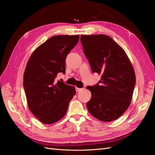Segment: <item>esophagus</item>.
I'll return each instance as SVG.
<instances>
[{
	"label": "esophagus",
	"instance_id": "esophagus-1",
	"mask_svg": "<svg viewBox=\"0 0 155 155\" xmlns=\"http://www.w3.org/2000/svg\"><path fill=\"white\" fill-rule=\"evenodd\" d=\"M81 90H82V88H78V87H76V92H79V91H81Z\"/></svg>",
	"mask_w": 155,
	"mask_h": 155
}]
</instances>
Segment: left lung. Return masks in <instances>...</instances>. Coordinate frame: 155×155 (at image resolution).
Returning a JSON list of instances; mask_svg holds the SVG:
<instances>
[{
	"mask_svg": "<svg viewBox=\"0 0 155 155\" xmlns=\"http://www.w3.org/2000/svg\"><path fill=\"white\" fill-rule=\"evenodd\" d=\"M83 51L92 72L101 75L94 86H87L91 99L89 112L102 121L118 118L128 109L136 84L133 65L123 48L109 36L81 35Z\"/></svg>",
	"mask_w": 155,
	"mask_h": 155,
	"instance_id": "left-lung-1",
	"label": "left lung"
}]
</instances>
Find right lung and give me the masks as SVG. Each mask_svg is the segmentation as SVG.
Masks as SVG:
<instances>
[{
	"mask_svg": "<svg viewBox=\"0 0 155 155\" xmlns=\"http://www.w3.org/2000/svg\"><path fill=\"white\" fill-rule=\"evenodd\" d=\"M79 35H55L38 46L27 63L23 85L29 109L45 124L60 120L76 94L73 86L56 81L65 73V60L77 45Z\"/></svg>",
	"mask_w": 155,
	"mask_h": 155,
	"instance_id": "add662e5",
	"label": "right lung"
}]
</instances>
